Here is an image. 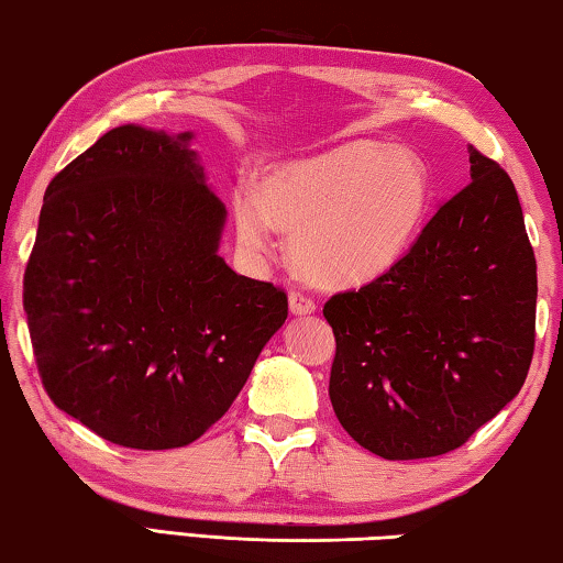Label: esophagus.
Segmentation results:
<instances>
[{
	"mask_svg": "<svg viewBox=\"0 0 563 563\" xmlns=\"http://www.w3.org/2000/svg\"><path fill=\"white\" fill-rule=\"evenodd\" d=\"M288 305H290L292 316H310V312H316V300L308 298V295L300 290H290Z\"/></svg>",
	"mask_w": 563,
	"mask_h": 563,
	"instance_id": "34e87169",
	"label": "esophagus"
}]
</instances>
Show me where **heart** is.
<instances>
[{
  "label": "heart",
  "instance_id": "heart-1",
  "mask_svg": "<svg viewBox=\"0 0 563 563\" xmlns=\"http://www.w3.org/2000/svg\"><path fill=\"white\" fill-rule=\"evenodd\" d=\"M430 168L412 148L342 146L285 161L265 174L261 194L238 188V243L265 255L273 225L290 233V253L305 278L347 288L379 278L402 258L430 206Z\"/></svg>",
  "mask_w": 563,
  "mask_h": 563
}]
</instances>
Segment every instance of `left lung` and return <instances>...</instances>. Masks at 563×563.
<instances>
[{
	"label": "left lung",
	"mask_w": 563,
	"mask_h": 563,
	"mask_svg": "<svg viewBox=\"0 0 563 563\" xmlns=\"http://www.w3.org/2000/svg\"><path fill=\"white\" fill-rule=\"evenodd\" d=\"M472 184L405 258L322 316L330 402L360 446L424 460L462 446L519 395L533 355L537 258L507 170L470 146Z\"/></svg>",
	"instance_id": "left-lung-1"
}]
</instances>
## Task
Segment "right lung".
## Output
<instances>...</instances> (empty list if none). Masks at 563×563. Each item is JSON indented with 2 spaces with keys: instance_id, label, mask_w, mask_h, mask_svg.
Instances as JSON below:
<instances>
[{
  "instance_id": "1",
  "label": "right lung",
  "mask_w": 563,
  "mask_h": 563,
  "mask_svg": "<svg viewBox=\"0 0 563 563\" xmlns=\"http://www.w3.org/2000/svg\"><path fill=\"white\" fill-rule=\"evenodd\" d=\"M190 139L103 133L46 186L24 273L46 395L131 450L198 440L288 318V295L218 255L228 213Z\"/></svg>"
}]
</instances>
